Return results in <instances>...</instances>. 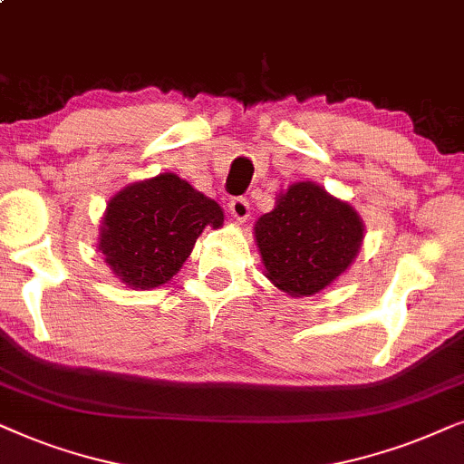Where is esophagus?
Wrapping results in <instances>:
<instances>
[{"label":"esophagus","instance_id":"esophagus-1","mask_svg":"<svg viewBox=\"0 0 464 464\" xmlns=\"http://www.w3.org/2000/svg\"><path fill=\"white\" fill-rule=\"evenodd\" d=\"M228 208H231L233 218H237L239 222L248 220L250 203H248V199H246V197H236V199H231V203H228Z\"/></svg>","mask_w":464,"mask_h":464}]
</instances>
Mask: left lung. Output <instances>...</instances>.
I'll list each match as a JSON object with an SVG mask.
<instances>
[{
	"mask_svg": "<svg viewBox=\"0 0 464 464\" xmlns=\"http://www.w3.org/2000/svg\"><path fill=\"white\" fill-rule=\"evenodd\" d=\"M362 222L348 203L314 182H296L255 225L267 277L284 293L316 295L343 274L362 242Z\"/></svg>",
	"mask_w": 464,
	"mask_h": 464,
	"instance_id": "obj_1",
	"label": "left lung"
}]
</instances>
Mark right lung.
Returning <instances> with one entry per match:
<instances>
[{
	"label": "right lung",
	"mask_w": 464,
	"mask_h": 464,
	"mask_svg": "<svg viewBox=\"0 0 464 464\" xmlns=\"http://www.w3.org/2000/svg\"><path fill=\"white\" fill-rule=\"evenodd\" d=\"M222 220L218 203L182 178L160 174L110 199L99 250L129 286L154 288L180 271L203 228Z\"/></svg>",
	"instance_id": "obj_1"
}]
</instances>
